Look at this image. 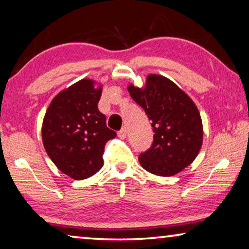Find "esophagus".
<instances>
[{
	"mask_svg": "<svg viewBox=\"0 0 249 249\" xmlns=\"http://www.w3.org/2000/svg\"><path fill=\"white\" fill-rule=\"evenodd\" d=\"M126 134H127V128H126L125 126H123V127H122L120 131H118V133H117L118 137H121V139H125Z\"/></svg>",
	"mask_w": 249,
	"mask_h": 249,
	"instance_id": "esophagus-1",
	"label": "esophagus"
}]
</instances>
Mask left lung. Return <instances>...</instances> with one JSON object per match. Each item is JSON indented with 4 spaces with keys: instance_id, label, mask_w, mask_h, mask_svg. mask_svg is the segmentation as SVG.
<instances>
[{
    "instance_id": "1",
    "label": "left lung",
    "mask_w": 249,
    "mask_h": 249,
    "mask_svg": "<svg viewBox=\"0 0 249 249\" xmlns=\"http://www.w3.org/2000/svg\"><path fill=\"white\" fill-rule=\"evenodd\" d=\"M131 97L146 113L153 143L140 154L146 171L171 177L194 162L202 144L201 116L192 99L168 78L148 75L143 89L128 86Z\"/></svg>"
}]
</instances>
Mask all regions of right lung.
Listing matches in <instances>:
<instances>
[{
    "label": "right lung",
    "instance_id": "1",
    "mask_svg": "<svg viewBox=\"0 0 249 249\" xmlns=\"http://www.w3.org/2000/svg\"><path fill=\"white\" fill-rule=\"evenodd\" d=\"M102 87L83 79L55 96L42 124V141L55 166L75 180L94 176L103 166L104 147L116 132L98 110Z\"/></svg>",
    "mask_w": 249,
    "mask_h": 249
}]
</instances>
